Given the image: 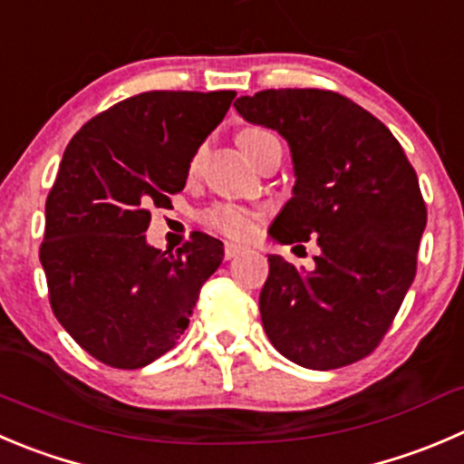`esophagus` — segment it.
Instances as JSON below:
<instances>
[{"mask_svg":"<svg viewBox=\"0 0 464 464\" xmlns=\"http://www.w3.org/2000/svg\"><path fill=\"white\" fill-rule=\"evenodd\" d=\"M237 254H242L240 245H233V242H227V245H224V258L231 260V258H236Z\"/></svg>","mask_w":464,"mask_h":464,"instance_id":"esophagus-1","label":"esophagus"}]
</instances>
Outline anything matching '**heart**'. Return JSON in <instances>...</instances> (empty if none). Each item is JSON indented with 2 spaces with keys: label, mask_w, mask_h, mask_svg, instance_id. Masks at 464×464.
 Here are the masks:
<instances>
[{
  "label": "heart",
  "mask_w": 464,
  "mask_h": 464,
  "mask_svg": "<svg viewBox=\"0 0 464 464\" xmlns=\"http://www.w3.org/2000/svg\"><path fill=\"white\" fill-rule=\"evenodd\" d=\"M272 140H276V138L267 131H260V129H242V131L237 133V147H240L242 154L249 160L254 159L256 151H260V147H265ZM199 160L201 151H197V156L192 159V169L199 165ZM201 224L208 227L210 231H218L222 233V236L240 240V237L249 236L251 228H254V215H251L249 210L240 208V206L218 204L201 213Z\"/></svg>",
  "instance_id": "b5f03b06"
}]
</instances>
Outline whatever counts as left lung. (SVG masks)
I'll list each match as a JSON object with an SVG mask.
<instances>
[{
    "instance_id": "8db88e82",
    "label": "left lung",
    "mask_w": 464,
    "mask_h": 464,
    "mask_svg": "<svg viewBox=\"0 0 464 464\" xmlns=\"http://www.w3.org/2000/svg\"><path fill=\"white\" fill-rule=\"evenodd\" d=\"M236 111L290 145L296 181L269 236H314L322 249L310 272L269 256L265 333L301 367L352 365L379 346L415 278L426 228L415 169L381 120L331 90H263Z\"/></svg>"
}]
</instances>
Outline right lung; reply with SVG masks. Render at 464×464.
<instances>
[{
    "mask_svg": "<svg viewBox=\"0 0 464 464\" xmlns=\"http://www.w3.org/2000/svg\"><path fill=\"white\" fill-rule=\"evenodd\" d=\"M236 92L151 90L85 122L44 204L40 263L61 326L99 362L138 370L190 322L224 245L195 231L168 254L147 245L150 208H169L190 160Z\"/></svg>",
    "mask_w": 464,
    "mask_h": 464,
    "instance_id": "1",
    "label": "right lung"
}]
</instances>
